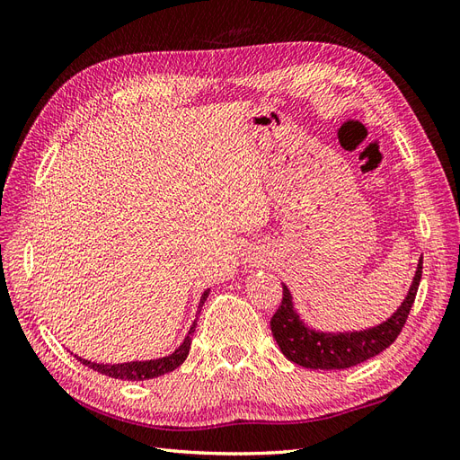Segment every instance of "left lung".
<instances>
[{"instance_id": "8db88e82", "label": "left lung", "mask_w": 460, "mask_h": 460, "mask_svg": "<svg viewBox=\"0 0 460 460\" xmlns=\"http://www.w3.org/2000/svg\"><path fill=\"white\" fill-rule=\"evenodd\" d=\"M422 278V259L416 267L412 284L401 307L385 323L358 332H318L305 326L294 309V301L282 284V303L270 320L272 336L288 360L313 370H343L376 357L392 345L405 326Z\"/></svg>"}]
</instances>
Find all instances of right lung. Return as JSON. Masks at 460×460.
Segmentation results:
<instances>
[{
    "instance_id": "add662e5",
    "label": "right lung",
    "mask_w": 460,
    "mask_h": 460,
    "mask_svg": "<svg viewBox=\"0 0 460 460\" xmlns=\"http://www.w3.org/2000/svg\"><path fill=\"white\" fill-rule=\"evenodd\" d=\"M208 297V289L203 291L201 301H199V309L203 307V303ZM198 326V320H193V324L188 332L186 340L182 341V345L178 347V349L169 355V357H163V358H153V360H132V363H120V365H100V363H92V360L86 358H80L76 357L82 365H86L88 368L105 374L109 378H115V380H128V382H140V380H151V378H159V376L166 374V372H172L174 368H178L180 365L184 363L188 353H190V345H191V336L193 332H196Z\"/></svg>"
}]
</instances>
